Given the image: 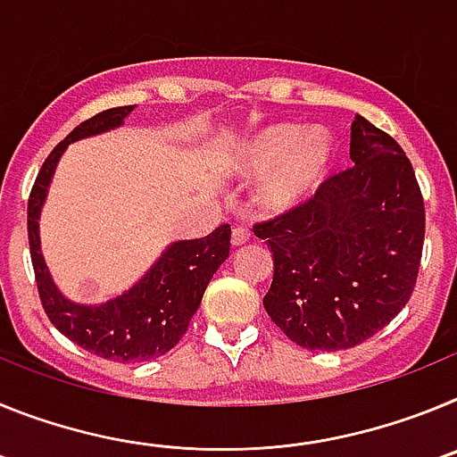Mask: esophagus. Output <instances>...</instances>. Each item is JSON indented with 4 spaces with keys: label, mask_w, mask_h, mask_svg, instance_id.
Masks as SVG:
<instances>
[{
    "label": "esophagus",
    "mask_w": 457,
    "mask_h": 457,
    "mask_svg": "<svg viewBox=\"0 0 457 457\" xmlns=\"http://www.w3.org/2000/svg\"><path fill=\"white\" fill-rule=\"evenodd\" d=\"M249 237H252V231H249L247 226H236V228H233L231 240H233V245H236V247H240V245L249 242Z\"/></svg>",
    "instance_id": "1"
}]
</instances>
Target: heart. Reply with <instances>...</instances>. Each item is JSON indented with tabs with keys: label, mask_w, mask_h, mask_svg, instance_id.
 <instances>
[{
	"label": "heart",
	"mask_w": 457,
	"mask_h": 457,
	"mask_svg": "<svg viewBox=\"0 0 457 457\" xmlns=\"http://www.w3.org/2000/svg\"><path fill=\"white\" fill-rule=\"evenodd\" d=\"M329 157L332 146L325 135H306L300 125L277 123L245 141L240 164L252 173H265L274 166L261 187V201L268 208H288L316 187Z\"/></svg>",
	"instance_id": "heart-1"
}]
</instances>
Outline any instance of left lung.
Segmentation results:
<instances>
[{
  "instance_id": "left-lung-1",
  "label": "left lung",
  "mask_w": 457,
  "mask_h": 457,
  "mask_svg": "<svg viewBox=\"0 0 457 457\" xmlns=\"http://www.w3.org/2000/svg\"><path fill=\"white\" fill-rule=\"evenodd\" d=\"M353 167L313 196L253 224L272 249L263 306L306 350H348L389 325L417 286L426 208L398 141L357 116Z\"/></svg>"
}]
</instances>
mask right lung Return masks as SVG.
I'll return each instance as SVG.
<instances>
[{"instance_id": "obj_1", "label": "right lung", "mask_w": 457, "mask_h": 457, "mask_svg": "<svg viewBox=\"0 0 457 457\" xmlns=\"http://www.w3.org/2000/svg\"><path fill=\"white\" fill-rule=\"evenodd\" d=\"M132 109L135 104L104 109L59 141L40 167L27 204L31 265L47 318L79 348L120 364L162 357L180 341L199 309L205 286L231 252V224L217 226L205 237L173 242L139 284L98 306L72 304L52 284L40 253L38 215L56 162L71 141L119 128Z\"/></svg>"}]
</instances>
